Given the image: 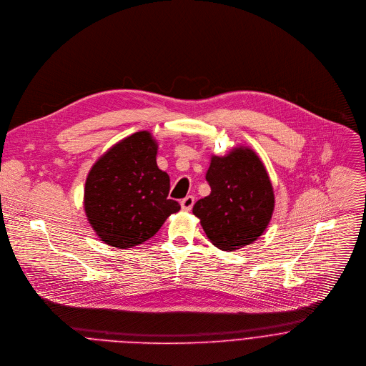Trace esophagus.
Returning a JSON list of instances; mask_svg holds the SVG:
<instances>
[{"label":"esophagus","mask_w":366,"mask_h":366,"mask_svg":"<svg viewBox=\"0 0 366 366\" xmlns=\"http://www.w3.org/2000/svg\"><path fill=\"white\" fill-rule=\"evenodd\" d=\"M194 204V197L193 196H187L184 197L182 202H180V206H182V210L183 212H190L192 207Z\"/></svg>","instance_id":"34e87169"}]
</instances>
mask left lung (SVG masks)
I'll return each mask as SVG.
<instances>
[{
  "instance_id": "left-lung-1",
  "label": "left lung",
  "mask_w": 366,
  "mask_h": 366,
  "mask_svg": "<svg viewBox=\"0 0 366 366\" xmlns=\"http://www.w3.org/2000/svg\"><path fill=\"white\" fill-rule=\"evenodd\" d=\"M206 180L212 193L194 204L193 214L213 245L234 251L262 236L275 197L268 172L249 146H236L224 156L212 154Z\"/></svg>"
}]
</instances>
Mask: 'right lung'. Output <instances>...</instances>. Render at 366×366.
<instances>
[{
  "label": "right lung",
  "instance_id": "obj_1",
  "mask_svg": "<svg viewBox=\"0 0 366 366\" xmlns=\"http://www.w3.org/2000/svg\"><path fill=\"white\" fill-rule=\"evenodd\" d=\"M157 149L156 137L140 130L111 146L91 167L84 210L101 242L117 248L144 243L180 210L167 199L170 179L157 167Z\"/></svg>",
  "mask_w": 366,
  "mask_h": 366
}]
</instances>
